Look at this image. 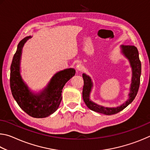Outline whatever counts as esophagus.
<instances>
[{
	"mask_svg": "<svg viewBox=\"0 0 150 150\" xmlns=\"http://www.w3.org/2000/svg\"><path fill=\"white\" fill-rule=\"evenodd\" d=\"M77 69L79 71H83V69H84V67H83V65L82 64L79 63L77 65Z\"/></svg>",
	"mask_w": 150,
	"mask_h": 150,
	"instance_id": "1",
	"label": "esophagus"
}]
</instances>
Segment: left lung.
I'll return each instance as SVG.
<instances>
[{"mask_svg":"<svg viewBox=\"0 0 150 150\" xmlns=\"http://www.w3.org/2000/svg\"><path fill=\"white\" fill-rule=\"evenodd\" d=\"M120 51L122 55L129 61L132 68V79L128 98L121 105L116 107H106L91 99V93L93 87V83L91 78L85 73H83L84 86L83 88V98L87 107L96 112L105 115H115L122 110L132 102L138 93L140 82L141 62L139 58L138 49L134 45H121Z\"/></svg>","mask_w":150,"mask_h":150,"instance_id":"8db88e82","label":"left lung"}]
</instances>
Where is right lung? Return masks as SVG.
I'll return each instance as SVG.
<instances>
[{"label":"right lung","mask_w":150,"mask_h":150,"mask_svg":"<svg viewBox=\"0 0 150 150\" xmlns=\"http://www.w3.org/2000/svg\"><path fill=\"white\" fill-rule=\"evenodd\" d=\"M32 36H27L19 42L11 66V92L18 105L28 115L42 118L57 110L62 99V93L65 83L75 74V69L69 68L57 72L46 87L38 93L32 91L20 74V61L22 48Z\"/></svg>","instance_id":"add662e5"}]
</instances>
